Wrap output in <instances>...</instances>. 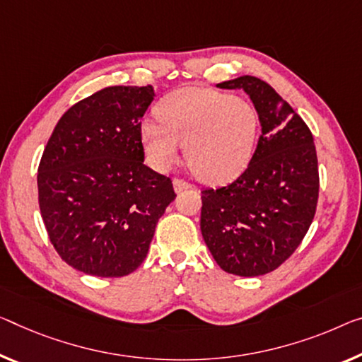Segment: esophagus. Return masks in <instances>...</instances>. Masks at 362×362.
Instances as JSON below:
<instances>
[{
    "label": "esophagus",
    "mask_w": 362,
    "mask_h": 362,
    "mask_svg": "<svg viewBox=\"0 0 362 362\" xmlns=\"http://www.w3.org/2000/svg\"><path fill=\"white\" fill-rule=\"evenodd\" d=\"M173 187H175V192L180 194L182 191H186V189H191L192 186L189 185V182H186L185 180H177V177H176V180L173 181Z\"/></svg>",
    "instance_id": "1"
}]
</instances>
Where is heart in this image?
Returning <instances> with one entry per match:
<instances>
[{
	"instance_id": "heart-1",
	"label": "heart",
	"mask_w": 362,
	"mask_h": 362,
	"mask_svg": "<svg viewBox=\"0 0 362 362\" xmlns=\"http://www.w3.org/2000/svg\"><path fill=\"white\" fill-rule=\"evenodd\" d=\"M158 121H146L141 141L148 163L166 171L185 146L189 168L205 182L236 177L252 157L257 113L244 98L214 88L186 87L163 98Z\"/></svg>"
}]
</instances>
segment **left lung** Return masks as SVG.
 <instances>
[{
  "mask_svg": "<svg viewBox=\"0 0 362 362\" xmlns=\"http://www.w3.org/2000/svg\"><path fill=\"white\" fill-rule=\"evenodd\" d=\"M241 88L257 110L262 134L244 173L204 189L200 231L228 274L259 276L296 251L313 223L319 166L313 132L267 82L241 76L218 84Z\"/></svg>",
  "mask_w": 362,
  "mask_h": 362,
  "instance_id": "1",
  "label": "left lung"
}]
</instances>
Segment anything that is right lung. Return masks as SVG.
<instances>
[{
  "mask_svg": "<svg viewBox=\"0 0 362 362\" xmlns=\"http://www.w3.org/2000/svg\"><path fill=\"white\" fill-rule=\"evenodd\" d=\"M153 97L152 86L102 88L61 116L43 150V223L59 257L82 274H132L176 197L170 177L144 165L141 119Z\"/></svg>",
  "mask_w": 362,
  "mask_h": 362,
  "instance_id": "right-lung-1",
  "label": "right lung"
}]
</instances>
